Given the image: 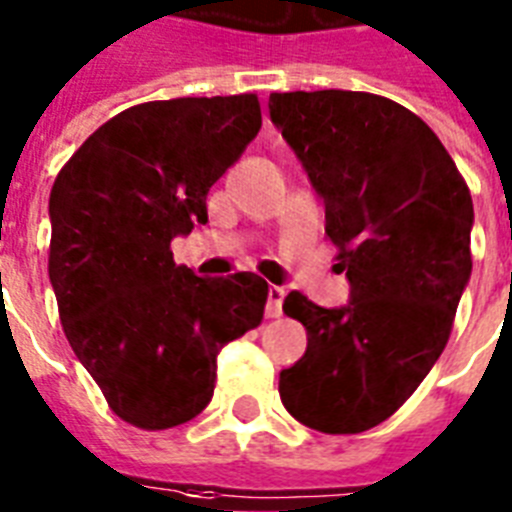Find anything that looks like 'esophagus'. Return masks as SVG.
<instances>
[{
    "mask_svg": "<svg viewBox=\"0 0 512 512\" xmlns=\"http://www.w3.org/2000/svg\"><path fill=\"white\" fill-rule=\"evenodd\" d=\"M282 301H285V288H280V285H272L267 293V317H280Z\"/></svg>",
    "mask_w": 512,
    "mask_h": 512,
    "instance_id": "esophagus-1",
    "label": "esophagus"
}]
</instances>
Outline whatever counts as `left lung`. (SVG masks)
<instances>
[{"label": "left lung", "mask_w": 512, "mask_h": 512, "mask_svg": "<svg viewBox=\"0 0 512 512\" xmlns=\"http://www.w3.org/2000/svg\"><path fill=\"white\" fill-rule=\"evenodd\" d=\"M269 118L325 203L349 280L333 309L298 290L285 298L309 343L280 372V399L314 431L362 433L410 399L447 346L473 267V200L447 147L399 102L275 92Z\"/></svg>", "instance_id": "8db88e82"}]
</instances>
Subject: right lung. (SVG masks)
<instances>
[{
    "instance_id": "right-lung-1",
    "label": "right lung",
    "mask_w": 512,
    "mask_h": 512,
    "mask_svg": "<svg viewBox=\"0 0 512 512\" xmlns=\"http://www.w3.org/2000/svg\"><path fill=\"white\" fill-rule=\"evenodd\" d=\"M261 129L256 94L142 102L97 129L49 192V282L73 354L126 423L163 431L206 410L216 357L264 317L253 272L198 277L171 240Z\"/></svg>"
}]
</instances>
